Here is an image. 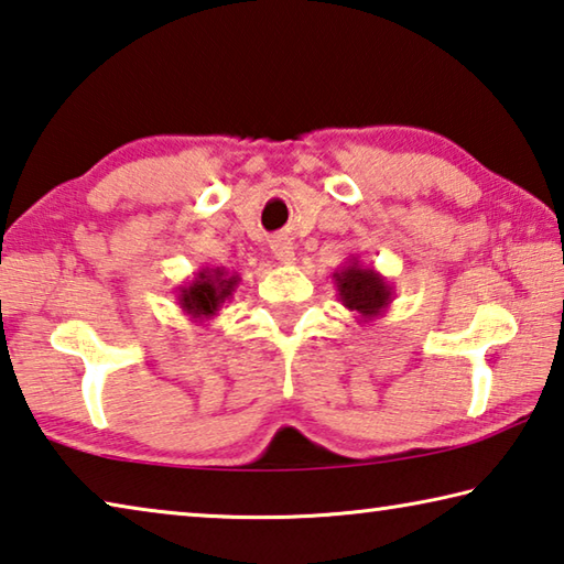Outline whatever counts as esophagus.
<instances>
[{"label": "esophagus", "instance_id": "34e87169", "mask_svg": "<svg viewBox=\"0 0 564 564\" xmlns=\"http://www.w3.org/2000/svg\"><path fill=\"white\" fill-rule=\"evenodd\" d=\"M271 251H273V256H275V261H281V263H293V261H295V251H293V241H291V238L279 236V238H275V241L271 243Z\"/></svg>", "mask_w": 564, "mask_h": 564}]
</instances>
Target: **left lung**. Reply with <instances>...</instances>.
Returning <instances> with one entry per match:
<instances>
[{
    "label": "left lung",
    "instance_id": "left-lung-1",
    "mask_svg": "<svg viewBox=\"0 0 564 564\" xmlns=\"http://www.w3.org/2000/svg\"><path fill=\"white\" fill-rule=\"evenodd\" d=\"M333 283H336L338 301L356 313L358 323H370L383 316L395 295L386 275L378 273L370 263H360L356 253H350L346 263L338 265Z\"/></svg>",
    "mask_w": 564,
    "mask_h": 564
}]
</instances>
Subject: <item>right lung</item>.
I'll list each match as a JSON object with an SVG mask.
<instances>
[{
  "label": "right lung",
  "mask_w": 564,
  "mask_h": 564,
  "mask_svg": "<svg viewBox=\"0 0 564 564\" xmlns=\"http://www.w3.org/2000/svg\"><path fill=\"white\" fill-rule=\"evenodd\" d=\"M241 283V275L228 271L224 265H204L194 273V279L176 289L178 308L186 313L188 321L206 323L218 316L224 303L234 299V293Z\"/></svg>",
  "instance_id": "1"
}]
</instances>
